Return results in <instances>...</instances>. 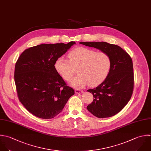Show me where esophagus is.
<instances>
[{
  "label": "esophagus",
  "mask_w": 151,
  "mask_h": 151,
  "mask_svg": "<svg viewBox=\"0 0 151 151\" xmlns=\"http://www.w3.org/2000/svg\"><path fill=\"white\" fill-rule=\"evenodd\" d=\"M83 92V91L81 90H79V89H76L75 90V93L77 94H79V93H82Z\"/></svg>",
  "instance_id": "34e87169"
}]
</instances>
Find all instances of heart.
I'll list each match as a JSON object with an SVG mask.
<instances>
[{
  "instance_id": "heart-1",
  "label": "heart",
  "mask_w": 151,
  "mask_h": 151,
  "mask_svg": "<svg viewBox=\"0 0 151 151\" xmlns=\"http://www.w3.org/2000/svg\"><path fill=\"white\" fill-rule=\"evenodd\" d=\"M69 60L59 58L55 67L59 75L66 81H70L76 73L78 75L71 82L75 88H81L87 85L94 86L102 82L108 76L111 68L110 56L106 52L78 47L68 54Z\"/></svg>"
}]
</instances>
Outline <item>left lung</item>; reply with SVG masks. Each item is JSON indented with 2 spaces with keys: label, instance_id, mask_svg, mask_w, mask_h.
I'll list each match as a JSON object with an SVG mask.
<instances>
[{
  "label": "left lung",
  "instance_id": "1",
  "mask_svg": "<svg viewBox=\"0 0 151 151\" xmlns=\"http://www.w3.org/2000/svg\"><path fill=\"white\" fill-rule=\"evenodd\" d=\"M80 43L106 52L111 58V68L106 78L96 88L88 90L92 93L93 101L87 109L99 118L112 116L127 105L132 96L134 86L132 58L116 45L105 42Z\"/></svg>",
  "mask_w": 151,
  "mask_h": 151
}]
</instances>
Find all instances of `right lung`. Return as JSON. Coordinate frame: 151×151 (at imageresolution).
Instances as JSON below:
<instances>
[{
  "instance_id": "obj_1",
  "label": "right lung",
  "mask_w": 151,
  "mask_h": 151,
  "mask_svg": "<svg viewBox=\"0 0 151 151\" xmlns=\"http://www.w3.org/2000/svg\"><path fill=\"white\" fill-rule=\"evenodd\" d=\"M75 44H41L24 50L16 61L14 82L18 98L33 115L51 119L60 114L75 91L55 67L56 60Z\"/></svg>"
}]
</instances>
